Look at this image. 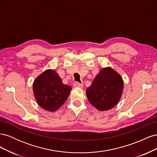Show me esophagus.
<instances>
[{"mask_svg":"<svg viewBox=\"0 0 157 157\" xmlns=\"http://www.w3.org/2000/svg\"><path fill=\"white\" fill-rule=\"evenodd\" d=\"M73 86H74V87H75V88H82L83 87V84H80V83L78 82H74V84H73Z\"/></svg>","mask_w":157,"mask_h":157,"instance_id":"1","label":"esophagus"}]
</instances>
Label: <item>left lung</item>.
<instances>
[{"instance_id":"8db88e82","label":"left lung","mask_w":157,"mask_h":157,"mask_svg":"<svg viewBox=\"0 0 157 157\" xmlns=\"http://www.w3.org/2000/svg\"><path fill=\"white\" fill-rule=\"evenodd\" d=\"M124 89L122 78L111 67L103 68L86 89L88 101L98 111H105L119 101Z\"/></svg>"}]
</instances>
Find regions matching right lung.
<instances>
[{
	"label": "right lung",
	"instance_id": "add662e5",
	"mask_svg": "<svg viewBox=\"0 0 157 157\" xmlns=\"http://www.w3.org/2000/svg\"><path fill=\"white\" fill-rule=\"evenodd\" d=\"M33 90L39 105L44 110L54 112L67 100L71 87L63 84L55 70L48 69L35 78Z\"/></svg>",
	"mask_w": 157,
	"mask_h": 157
}]
</instances>
